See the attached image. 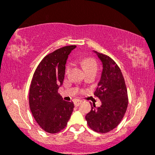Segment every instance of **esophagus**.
<instances>
[{
    "label": "esophagus",
    "instance_id": "esophagus-1",
    "mask_svg": "<svg viewBox=\"0 0 155 155\" xmlns=\"http://www.w3.org/2000/svg\"><path fill=\"white\" fill-rule=\"evenodd\" d=\"M81 102H82L81 100H78V99H77V100H75V101H74V105H75V106L78 107V106H79L80 104H81Z\"/></svg>",
    "mask_w": 155,
    "mask_h": 155
}]
</instances>
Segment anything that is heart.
<instances>
[{"instance_id":"b5f03b06","label":"heart","mask_w":155,"mask_h":155,"mask_svg":"<svg viewBox=\"0 0 155 155\" xmlns=\"http://www.w3.org/2000/svg\"><path fill=\"white\" fill-rule=\"evenodd\" d=\"M81 65L83 67V68L84 69L85 72H90L92 70H97L98 68V64L96 62V61L93 58H84V59H82L81 61ZM71 69V64H67L66 66V70L65 72L66 73H68L70 72Z\"/></svg>"}]
</instances>
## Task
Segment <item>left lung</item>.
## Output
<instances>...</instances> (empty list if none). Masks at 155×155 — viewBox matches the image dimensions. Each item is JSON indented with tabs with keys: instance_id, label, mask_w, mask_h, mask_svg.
I'll return each mask as SVG.
<instances>
[{
	"instance_id": "left-lung-1",
	"label": "left lung",
	"mask_w": 155,
	"mask_h": 155,
	"mask_svg": "<svg viewBox=\"0 0 155 155\" xmlns=\"http://www.w3.org/2000/svg\"><path fill=\"white\" fill-rule=\"evenodd\" d=\"M103 64L101 80L94 95L101 101L96 108L91 104V110L85 116L88 126L94 131L108 133L115 128L124 117L128 104V92L123 74L112 58L94 51Z\"/></svg>"
}]
</instances>
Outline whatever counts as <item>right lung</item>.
Here are the masks:
<instances>
[{
	"mask_svg": "<svg viewBox=\"0 0 155 155\" xmlns=\"http://www.w3.org/2000/svg\"><path fill=\"white\" fill-rule=\"evenodd\" d=\"M75 48L76 45H67L45 56L31 81L30 110L38 124L50 134L63 130L73 112V102L64 101L58 90L63 83L68 55Z\"/></svg>",
	"mask_w": 155,
	"mask_h": 155,
	"instance_id": "obj_1",
	"label": "right lung"
}]
</instances>
